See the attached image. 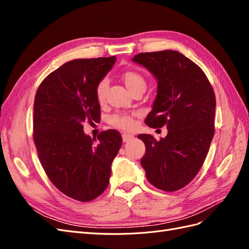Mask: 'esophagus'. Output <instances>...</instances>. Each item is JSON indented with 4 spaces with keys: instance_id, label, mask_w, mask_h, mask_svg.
<instances>
[{
    "instance_id": "esophagus-1",
    "label": "esophagus",
    "mask_w": 249,
    "mask_h": 249,
    "mask_svg": "<svg viewBox=\"0 0 249 249\" xmlns=\"http://www.w3.org/2000/svg\"><path fill=\"white\" fill-rule=\"evenodd\" d=\"M133 138H134V136H133L132 134H126V133H124V134H123V140H124V142H129V141H131Z\"/></svg>"
}]
</instances>
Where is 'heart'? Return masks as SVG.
Segmentation results:
<instances>
[{
    "instance_id": "heart-1",
    "label": "heart",
    "mask_w": 249,
    "mask_h": 249,
    "mask_svg": "<svg viewBox=\"0 0 249 249\" xmlns=\"http://www.w3.org/2000/svg\"><path fill=\"white\" fill-rule=\"evenodd\" d=\"M122 79L124 82L126 88L130 90L132 93L134 90L143 88L145 89L146 87V82L140 73L136 71H125L122 74ZM108 88V80L107 79H102L99 83L96 84L95 87V97L96 101L100 104H103L106 100V91ZM110 124L118 127V129L122 130H130L134 126V119L129 114H123V113H118V114L112 115L109 119Z\"/></svg>"
}]
</instances>
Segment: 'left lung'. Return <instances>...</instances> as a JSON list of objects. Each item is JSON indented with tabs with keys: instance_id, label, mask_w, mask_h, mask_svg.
Segmentation results:
<instances>
[{
	"instance_id": "obj_1",
	"label": "left lung",
	"mask_w": 249,
	"mask_h": 249,
	"mask_svg": "<svg viewBox=\"0 0 249 249\" xmlns=\"http://www.w3.org/2000/svg\"><path fill=\"white\" fill-rule=\"evenodd\" d=\"M132 61L144 66L158 82L150 127L166 125L165 138L149 134L138 138L145 144L141 165L148 182L163 191L182 189L201 168L214 136L216 99L198 65L177 51L140 53Z\"/></svg>"
}]
</instances>
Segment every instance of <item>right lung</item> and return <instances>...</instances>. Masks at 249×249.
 <instances>
[{
	"mask_svg": "<svg viewBox=\"0 0 249 249\" xmlns=\"http://www.w3.org/2000/svg\"><path fill=\"white\" fill-rule=\"evenodd\" d=\"M116 61L74 59L51 72L34 101L33 139L42 167L63 194L90 201L106 190L112 161L122 146L119 132H102L96 141L83 131L101 116L95 87Z\"/></svg>",
	"mask_w": 249,
	"mask_h": 249,
	"instance_id": "add662e5",
	"label": "right lung"
}]
</instances>
